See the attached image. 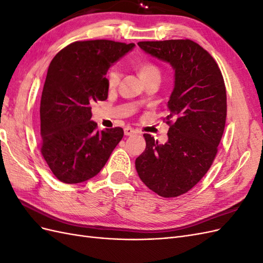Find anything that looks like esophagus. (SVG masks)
Masks as SVG:
<instances>
[{
	"mask_svg": "<svg viewBox=\"0 0 263 263\" xmlns=\"http://www.w3.org/2000/svg\"><path fill=\"white\" fill-rule=\"evenodd\" d=\"M124 133H125L126 136H130V135L136 133V130H135L134 128H132V127L127 126V127H125V128H124Z\"/></svg>",
	"mask_w": 263,
	"mask_h": 263,
	"instance_id": "esophagus-1",
	"label": "esophagus"
}]
</instances>
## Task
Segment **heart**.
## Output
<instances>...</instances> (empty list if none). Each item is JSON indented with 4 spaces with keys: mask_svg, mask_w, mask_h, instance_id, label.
I'll list each match as a JSON object with an SVG mask.
<instances>
[{
    "mask_svg": "<svg viewBox=\"0 0 263 263\" xmlns=\"http://www.w3.org/2000/svg\"><path fill=\"white\" fill-rule=\"evenodd\" d=\"M137 72L142 81H146L153 77H160V71L158 67L151 62H139L135 65ZM121 80V73L117 68H110L106 74V82L109 89H114Z\"/></svg>",
    "mask_w": 263,
    "mask_h": 263,
    "instance_id": "heart-1",
    "label": "heart"
}]
</instances>
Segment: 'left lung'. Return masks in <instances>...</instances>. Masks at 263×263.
<instances>
[{
	"instance_id": "left-lung-1",
	"label": "left lung",
	"mask_w": 263,
	"mask_h": 263,
	"mask_svg": "<svg viewBox=\"0 0 263 263\" xmlns=\"http://www.w3.org/2000/svg\"><path fill=\"white\" fill-rule=\"evenodd\" d=\"M145 52L169 62L174 87L168 102V141L144 134L146 149L136 159L140 180L162 197L186 193L209 171L227 115L226 87L212 55L190 39L139 42ZM174 122H172V119Z\"/></svg>"
}]
</instances>
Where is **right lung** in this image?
<instances>
[{"label":"right lung","instance_id":"obj_1","mask_svg":"<svg viewBox=\"0 0 263 263\" xmlns=\"http://www.w3.org/2000/svg\"><path fill=\"white\" fill-rule=\"evenodd\" d=\"M134 47L106 39L76 42L51 60L41 100V151L59 181L74 184L95 177L122 140L121 127L97 130L91 105L107 99V70Z\"/></svg>","mask_w":263,"mask_h":263}]
</instances>
